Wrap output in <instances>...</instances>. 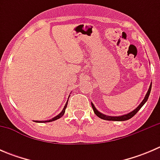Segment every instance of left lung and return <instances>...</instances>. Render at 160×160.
<instances>
[{"mask_svg":"<svg viewBox=\"0 0 160 160\" xmlns=\"http://www.w3.org/2000/svg\"><path fill=\"white\" fill-rule=\"evenodd\" d=\"M151 88H152V83L150 84L149 90H148V91H147V93H146V96H145L144 99H143L142 101L140 103L139 105H138V107L134 109V110L132 111H131V112L128 113V114H124V115H120V116H108V115H105V114H102V113H101L100 111H98V110H97L96 108L94 107V105H93V104L92 102H91V106H92V108H93V111H94L95 114H96L98 117H99L100 118H101V119H104V120H107V121H117V122L128 120V119L132 118L133 117V116L135 115V114H136V113L140 110V108H141L142 107L143 105H144L145 103L147 101L148 98H149V96L150 94V91H151Z\"/></svg>","mask_w":160,"mask_h":160,"instance_id":"1","label":"left lung"}]
</instances>
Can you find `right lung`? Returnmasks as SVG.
I'll return each mask as SVG.
<instances>
[{"instance_id": "obj_1", "label": "right lung", "mask_w": 160, "mask_h": 160, "mask_svg": "<svg viewBox=\"0 0 160 160\" xmlns=\"http://www.w3.org/2000/svg\"><path fill=\"white\" fill-rule=\"evenodd\" d=\"M69 97H70V95H69ZM69 97H68V98H69ZM67 104H68V101H67V103H66L65 106H64L63 109H62V111H61V112L59 113V114H58V115H56V117L52 118L50 119V120H47V121H35V122H53V121H56V120H57V119L60 118L61 117H62V115H63V114H64V113H65V111H66V108H67Z\"/></svg>"}]
</instances>
